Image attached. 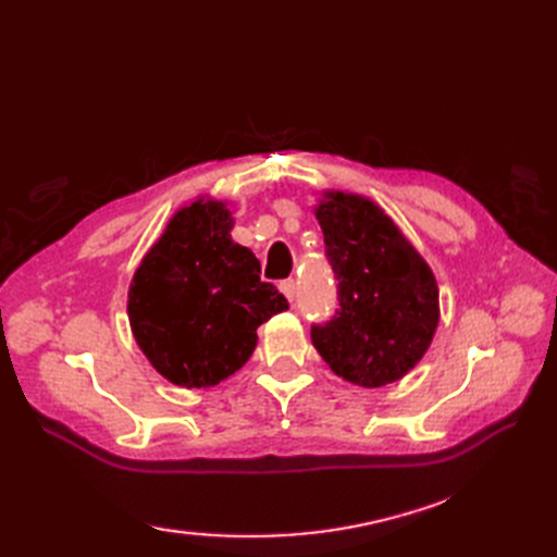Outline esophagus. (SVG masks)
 <instances>
[{"label":"esophagus","mask_w":557,"mask_h":557,"mask_svg":"<svg viewBox=\"0 0 557 557\" xmlns=\"http://www.w3.org/2000/svg\"><path fill=\"white\" fill-rule=\"evenodd\" d=\"M278 290L283 293V297H285V299L293 301V297H295V281H293V278H285V281H281V283H278Z\"/></svg>","instance_id":"obj_1"}]
</instances>
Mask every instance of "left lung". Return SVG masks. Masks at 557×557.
I'll return each mask as SVG.
<instances>
[{"label": "left lung", "instance_id": "1", "mask_svg": "<svg viewBox=\"0 0 557 557\" xmlns=\"http://www.w3.org/2000/svg\"><path fill=\"white\" fill-rule=\"evenodd\" d=\"M313 213L339 311L311 327V342L336 376L362 387L395 383L423 360L440 325L432 269L372 199L327 190Z\"/></svg>", "mask_w": 557, "mask_h": 557}]
</instances>
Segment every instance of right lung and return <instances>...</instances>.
<instances>
[{"label":"right lung","instance_id":"right-lung-1","mask_svg":"<svg viewBox=\"0 0 557 557\" xmlns=\"http://www.w3.org/2000/svg\"><path fill=\"white\" fill-rule=\"evenodd\" d=\"M227 201L197 197L148 248L127 293L134 342L181 387H211L246 364L258 327L288 309L260 281L252 250L232 242Z\"/></svg>","mask_w":557,"mask_h":557}]
</instances>
